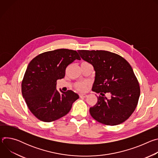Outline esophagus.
I'll return each mask as SVG.
<instances>
[{"instance_id":"34e87169","label":"esophagus","mask_w":158,"mask_h":158,"mask_svg":"<svg viewBox=\"0 0 158 158\" xmlns=\"http://www.w3.org/2000/svg\"><path fill=\"white\" fill-rule=\"evenodd\" d=\"M79 96H80V98H86L87 96V95L85 94H80Z\"/></svg>"}]
</instances>
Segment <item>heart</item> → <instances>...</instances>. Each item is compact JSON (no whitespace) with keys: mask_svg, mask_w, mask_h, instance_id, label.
<instances>
[{"mask_svg":"<svg viewBox=\"0 0 158 158\" xmlns=\"http://www.w3.org/2000/svg\"><path fill=\"white\" fill-rule=\"evenodd\" d=\"M77 88L81 91H84L86 88V85L85 83H80L77 85Z\"/></svg>","mask_w":158,"mask_h":158,"instance_id":"heart-1","label":"heart"}]
</instances>
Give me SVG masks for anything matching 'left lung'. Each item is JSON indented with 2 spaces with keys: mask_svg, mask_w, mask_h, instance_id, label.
<instances>
[{
  "mask_svg": "<svg viewBox=\"0 0 158 158\" xmlns=\"http://www.w3.org/2000/svg\"><path fill=\"white\" fill-rule=\"evenodd\" d=\"M81 57L93 65L95 79L92 90L100 93L90 107L91 116L106 125H118L136 109L140 96L138 81L129 62L115 53L106 51H77ZM108 93L110 99L104 96Z\"/></svg>",
  "mask_w": 158,
  "mask_h": 158,
  "instance_id": "obj_1",
  "label": "left lung"
}]
</instances>
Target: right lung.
<instances>
[{
	"label": "right lung",
	"instance_id": "right-lung-1",
	"mask_svg": "<svg viewBox=\"0 0 158 158\" xmlns=\"http://www.w3.org/2000/svg\"><path fill=\"white\" fill-rule=\"evenodd\" d=\"M81 60L76 51L56 49L42 53L29 64L22 82V94L32 113L39 120L49 123L70 111L79 95L71 90L60 93L57 81L65 76L67 66Z\"/></svg>",
	"mask_w": 158,
	"mask_h": 158
}]
</instances>
